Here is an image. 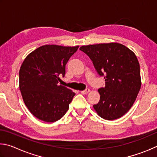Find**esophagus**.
<instances>
[{
  "mask_svg": "<svg viewBox=\"0 0 157 157\" xmlns=\"http://www.w3.org/2000/svg\"><path fill=\"white\" fill-rule=\"evenodd\" d=\"M81 94H87V93L90 92V89H86V90H83V91H81Z\"/></svg>",
  "mask_w": 157,
  "mask_h": 157,
  "instance_id": "obj_1",
  "label": "esophagus"
}]
</instances>
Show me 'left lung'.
Wrapping results in <instances>:
<instances>
[{
    "instance_id": "obj_1",
    "label": "left lung",
    "mask_w": 157,
    "mask_h": 157,
    "mask_svg": "<svg viewBox=\"0 0 157 157\" xmlns=\"http://www.w3.org/2000/svg\"><path fill=\"white\" fill-rule=\"evenodd\" d=\"M96 70L104 76L105 87L98 89L100 101L93 108L99 117L108 121L127 113L141 86L140 65L135 54L122 44L100 43L83 45Z\"/></svg>"
}]
</instances>
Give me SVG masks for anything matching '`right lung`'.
I'll return each instance as SVG.
<instances>
[{
	"label": "right lung",
	"instance_id": "right-lung-1",
	"mask_svg": "<svg viewBox=\"0 0 157 157\" xmlns=\"http://www.w3.org/2000/svg\"><path fill=\"white\" fill-rule=\"evenodd\" d=\"M78 46H40L27 55L19 71V88L25 104L37 119L55 122L64 116L75 95L59 86L65 65Z\"/></svg>",
	"mask_w": 157,
	"mask_h": 157
}]
</instances>
